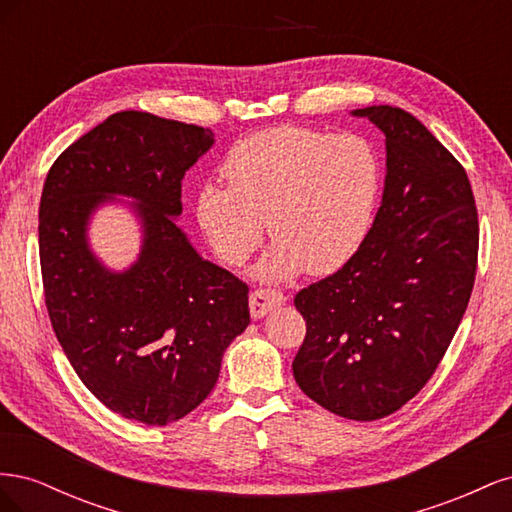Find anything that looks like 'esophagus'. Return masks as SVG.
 I'll use <instances>...</instances> for the list:
<instances>
[{
  "mask_svg": "<svg viewBox=\"0 0 512 512\" xmlns=\"http://www.w3.org/2000/svg\"><path fill=\"white\" fill-rule=\"evenodd\" d=\"M286 303V297L282 292H275V290H254L250 294V312L254 320L265 318L271 309L280 307Z\"/></svg>",
  "mask_w": 512,
  "mask_h": 512,
  "instance_id": "34e87169",
  "label": "esophagus"
}]
</instances>
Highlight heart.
<instances>
[{"instance_id":"b5f03b06","label":"heart","mask_w":512,"mask_h":512,"mask_svg":"<svg viewBox=\"0 0 512 512\" xmlns=\"http://www.w3.org/2000/svg\"><path fill=\"white\" fill-rule=\"evenodd\" d=\"M222 168L230 185H200L196 220L228 265L250 258L269 220L275 241L254 267L260 282L342 269L374 226L382 158L363 134L277 126L241 138Z\"/></svg>"}]
</instances>
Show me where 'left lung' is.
<instances>
[{
	"label": "left lung",
	"mask_w": 512,
	"mask_h": 512,
	"mask_svg": "<svg viewBox=\"0 0 512 512\" xmlns=\"http://www.w3.org/2000/svg\"><path fill=\"white\" fill-rule=\"evenodd\" d=\"M352 115L384 134L382 203L359 254L294 297L307 335L292 374L324 410L376 421L421 391L451 346L478 215L466 170L416 117L389 104Z\"/></svg>",
	"instance_id": "8db88e82"
}]
</instances>
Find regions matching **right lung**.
<instances>
[{
    "label": "right lung",
    "instance_id": "add662e5",
    "mask_svg": "<svg viewBox=\"0 0 512 512\" xmlns=\"http://www.w3.org/2000/svg\"><path fill=\"white\" fill-rule=\"evenodd\" d=\"M213 143L207 128L121 111L61 153L44 181L38 243L53 331L81 382L130 421L168 425L203 404L250 324L247 286L175 222L181 179ZM104 204H126L142 226V250L121 272L88 243Z\"/></svg>",
    "mask_w": 512,
    "mask_h": 512
}]
</instances>
